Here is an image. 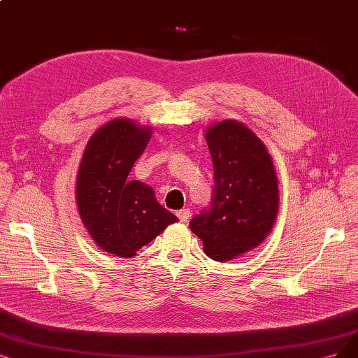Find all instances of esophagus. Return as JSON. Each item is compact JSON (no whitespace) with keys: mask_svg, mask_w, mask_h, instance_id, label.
Masks as SVG:
<instances>
[{"mask_svg":"<svg viewBox=\"0 0 358 358\" xmlns=\"http://www.w3.org/2000/svg\"><path fill=\"white\" fill-rule=\"evenodd\" d=\"M177 217L181 222H187L190 220V209H180L177 210Z\"/></svg>","mask_w":358,"mask_h":358,"instance_id":"obj_1","label":"esophagus"}]
</instances>
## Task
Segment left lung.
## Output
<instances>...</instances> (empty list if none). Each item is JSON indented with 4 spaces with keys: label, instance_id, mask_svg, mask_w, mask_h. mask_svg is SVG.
Returning a JSON list of instances; mask_svg holds the SVG:
<instances>
[{
    "label": "left lung",
    "instance_id": "obj_1",
    "mask_svg": "<svg viewBox=\"0 0 358 358\" xmlns=\"http://www.w3.org/2000/svg\"><path fill=\"white\" fill-rule=\"evenodd\" d=\"M214 164L210 203L190 221L203 250L229 261L258 246L273 229L279 187L266 145L245 125L222 121L206 132Z\"/></svg>",
    "mask_w": 358,
    "mask_h": 358
}]
</instances>
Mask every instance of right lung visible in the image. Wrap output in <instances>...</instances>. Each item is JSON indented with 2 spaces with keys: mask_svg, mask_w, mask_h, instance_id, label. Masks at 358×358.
Returning <instances> with one entry per match:
<instances>
[{
  "mask_svg": "<svg viewBox=\"0 0 358 358\" xmlns=\"http://www.w3.org/2000/svg\"><path fill=\"white\" fill-rule=\"evenodd\" d=\"M150 140V129L119 117L87 144L76 180L84 226L103 250L131 258L178 218L155 199L153 189L127 177Z\"/></svg>",
  "mask_w": 358,
  "mask_h": 358,
  "instance_id": "add662e5",
  "label": "right lung"
}]
</instances>
